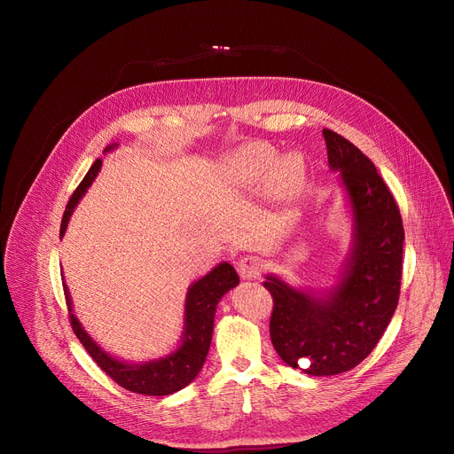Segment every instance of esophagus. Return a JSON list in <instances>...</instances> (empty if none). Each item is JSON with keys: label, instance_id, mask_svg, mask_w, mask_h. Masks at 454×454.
Masks as SVG:
<instances>
[{"label": "esophagus", "instance_id": "obj_1", "mask_svg": "<svg viewBox=\"0 0 454 454\" xmlns=\"http://www.w3.org/2000/svg\"><path fill=\"white\" fill-rule=\"evenodd\" d=\"M262 261L258 256H242L240 261L237 262V271H239V275H240V278H244V280H254V278H258V275H261V271H262Z\"/></svg>", "mask_w": 454, "mask_h": 454}]
</instances>
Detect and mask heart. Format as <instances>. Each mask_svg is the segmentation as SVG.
<instances>
[{
    "label": "heart",
    "instance_id": "b5f03b06",
    "mask_svg": "<svg viewBox=\"0 0 454 454\" xmlns=\"http://www.w3.org/2000/svg\"><path fill=\"white\" fill-rule=\"evenodd\" d=\"M275 154L264 147H246L231 156V170L242 183H262L270 177L273 168ZM275 176L282 183H293L296 177V161L286 158L278 163Z\"/></svg>",
    "mask_w": 454,
    "mask_h": 454
}]
</instances>
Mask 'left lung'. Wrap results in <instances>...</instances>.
Segmentation results:
<instances>
[{"mask_svg": "<svg viewBox=\"0 0 454 454\" xmlns=\"http://www.w3.org/2000/svg\"><path fill=\"white\" fill-rule=\"evenodd\" d=\"M323 138L348 203V254L325 289L294 287L273 273L264 280L277 354L317 377L348 372L375 348L397 309L404 244L399 207L375 165L338 133L323 129Z\"/></svg>", "mask_w": 454, "mask_h": 454, "instance_id": "1", "label": "left lung"}]
</instances>
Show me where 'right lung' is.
I'll use <instances>...</instances> for the list:
<instances>
[{"instance_id": "right-lung-1", "label": "right lung", "mask_w": 454, "mask_h": 454, "mask_svg": "<svg viewBox=\"0 0 454 454\" xmlns=\"http://www.w3.org/2000/svg\"><path fill=\"white\" fill-rule=\"evenodd\" d=\"M114 147H118V144L107 145L104 149V154L114 151ZM100 167H102V158H97V161L91 165L82 183L74 192V196L62 215L60 239L64 237V233H67L72 214L75 212L79 201L84 198V193L88 192L95 177L98 176ZM237 286H239V275L230 262L217 264L205 277L192 282L184 298L183 333H181L179 345L163 357L149 359L142 363H129L104 350L84 331L77 314H74L70 289L67 282L62 284L64 294H67L68 310H70L72 329L75 336L81 340V343L84 345V348L88 350V354L113 380L123 386L125 390L133 394L151 395V397H163V395L176 394L198 377L210 350L217 303L230 289Z\"/></svg>"}]
</instances>
